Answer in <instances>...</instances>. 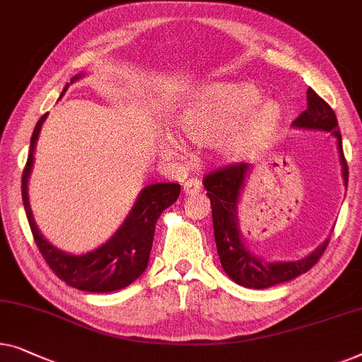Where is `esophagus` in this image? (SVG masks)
Returning <instances> with one entry per match:
<instances>
[{
	"instance_id": "esophagus-1",
	"label": "esophagus",
	"mask_w": 362,
	"mask_h": 362,
	"mask_svg": "<svg viewBox=\"0 0 362 362\" xmlns=\"http://www.w3.org/2000/svg\"><path fill=\"white\" fill-rule=\"evenodd\" d=\"M201 191V181L199 180H187L185 182V192L186 194H197Z\"/></svg>"
}]
</instances>
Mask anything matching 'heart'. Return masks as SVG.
I'll return each mask as SVG.
<instances>
[{"label":"heart","instance_id":"b5f03b06","mask_svg":"<svg viewBox=\"0 0 362 362\" xmlns=\"http://www.w3.org/2000/svg\"><path fill=\"white\" fill-rule=\"evenodd\" d=\"M250 83H212L197 90L176 116L181 132L197 144H211L225 160H240L274 137L282 124V109ZM166 156L185 153L176 135L165 134Z\"/></svg>","mask_w":362,"mask_h":362}]
</instances>
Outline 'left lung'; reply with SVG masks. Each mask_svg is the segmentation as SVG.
Instances as JSON below:
<instances>
[{
  "instance_id": "8db88e82",
  "label": "left lung",
  "mask_w": 362,
  "mask_h": 362,
  "mask_svg": "<svg viewBox=\"0 0 362 362\" xmlns=\"http://www.w3.org/2000/svg\"><path fill=\"white\" fill-rule=\"evenodd\" d=\"M292 127L329 132L337 139L343 182L344 186H348V165L343 155V142L337 116L333 109L312 88H308L307 91V109L292 122ZM251 171H253V166L248 163L232 165L206 176L204 187L211 199L214 237H216L217 253L225 274L238 286L250 287V289H268V287L296 279L297 276L315 266L317 261L322 258L329 238L317 246L305 258L294 261H266L255 251H251L243 240L238 217V206L246 186V177Z\"/></svg>"
}]
</instances>
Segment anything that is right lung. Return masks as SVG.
<instances>
[{"label": "right lung", "mask_w": 362, "mask_h": 362, "mask_svg": "<svg viewBox=\"0 0 362 362\" xmlns=\"http://www.w3.org/2000/svg\"><path fill=\"white\" fill-rule=\"evenodd\" d=\"M83 76L85 73H78L73 76L70 83L65 85L60 98L66 93L68 86ZM47 116L49 114H44L39 119L33 137H30L28 163H25L23 173V186H21L24 211L37 248L52 271L68 286L75 287L78 291L106 294V292L124 289L132 284L139 276H142V272L146 269L151 245H153L156 220L165 209L176 202V199L180 197L181 186L176 182H155V185L145 186L139 192L137 201L130 209L122 225L116 230V233L96 250L75 255L57 248L40 233L29 202V177L34 166V151L42 124L45 122Z\"/></svg>", "instance_id": "1"}]
</instances>
